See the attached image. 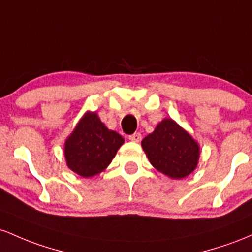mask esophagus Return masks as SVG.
Instances as JSON below:
<instances>
[{
	"label": "esophagus",
	"mask_w": 252,
	"mask_h": 252,
	"mask_svg": "<svg viewBox=\"0 0 252 252\" xmlns=\"http://www.w3.org/2000/svg\"><path fill=\"white\" fill-rule=\"evenodd\" d=\"M128 139L131 141H134V143H139L141 140V134L140 133H134V134H131L128 137Z\"/></svg>",
	"instance_id": "obj_1"
}]
</instances>
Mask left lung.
Here are the masks:
<instances>
[{
	"label": "left lung",
	"mask_w": 252,
	"mask_h": 252,
	"mask_svg": "<svg viewBox=\"0 0 252 252\" xmlns=\"http://www.w3.org/2000/svg\"><path fill=\"white\" fill-rule=\"evenodd\" d=\"M141 148L157 171L181 180L196 169L200 145L183 127L170 118L163 119L155 131L141 140Z\"/></svg>",
	"instance_id": "obj_1"
}]
</instances>
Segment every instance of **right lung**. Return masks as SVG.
<instances>
[{"label":"right lung","instance_id":"add662e5","mask_svg":"<svg viewBox=\"0 0 252 252\" xmlns=\"http://www.w3.org/2000/svg\"><path fill=\"white\" fill-rule=\"evenodd\" d=\"M96 112H86L64 143V157L70 170L88 179L106 170L124 144Z\"/></svg>","mask_w":252,"mask_h":252}]
</instances>
